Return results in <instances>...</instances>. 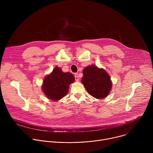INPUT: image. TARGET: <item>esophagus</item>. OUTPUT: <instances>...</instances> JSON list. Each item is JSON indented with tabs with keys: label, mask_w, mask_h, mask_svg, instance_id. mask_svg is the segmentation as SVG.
<instances>
[{
	"label": "esophagus",
	"mask_w": 153,
	"mask_h": 153,
	"mask_svg": "<svg viewBox=\"0 0 153 153\" xmlns=\"http://www.w3.org/2000/svg\"><path fill=\"white\" fill-rule=\"evenodd\" d=\"M74 77H75V80H76V81H79V77L77 73H75V74H74Z\"/></svg>",
	"instance_id": "esophagus-1"
}]
</instances>
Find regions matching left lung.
Wrapping results in <instances>:
<instances>
[{
  "instance_id": "8db88e82",
  "label": "left lung",
  "mask_w": 153,
  "mask_h": 153,
  "mask_svg": "<svg viewBox=\"0 0 153 153\" xmlns=\"http://www.w3.org/2000/svg\"><path fill=\"white\" fill-rule=\"evenodd\" d=\"M83 75L82 83L91 96L103 99L110 93L112 83L110 76L103 69L91 65L83 69Z\"/></svg>"
}]
</instances>
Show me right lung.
Here are the masks:
<instances>
[{
	"mask_svg": "<svg viewBox=\"0 0 153 153\" xmlns=\"http://www.w3.org/2000/svg\"><path fill=\"white\" fill-rule=\"evenodd\" d=\"M74 79L71 73H63L60 68L56 67L43 80V91L48 99L54 101L58 100L67 94L69 85Z\"/></svg>",
	"mask_w": 153,
	"mask_h": 153,
	"instance_id": "add662e5",
	"label": "right lung"
}]
</instances>
